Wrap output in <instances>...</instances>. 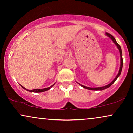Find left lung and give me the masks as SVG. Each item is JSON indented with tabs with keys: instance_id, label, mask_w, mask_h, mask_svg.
Instances as JSON below:
<instances>
[{
	"instance_id": "1",
	"label": "left lung",
	"mask_w": 133,
	"mask_h": 133,
	"mask_svg": "<svg viewBox=\"0 0 133 133\" xmlns=\"http://www.w3.org/2000/svg\"><path fill=\"white\" fill-rule=\"evenodd\" d=\"M105 34H106V35L108 36V37H109L112 40V42H113V43H114V44H115L116 46H117V48L119 49V52H120V56H121V65H120V69H119V72H118V74H117V75L116 76V77L114 78V79L113 80V81H112L110 83H109L108 85H105V86H103V87H96V88H91V87H86V86H84V85H81V84H80L79 83H78V82H77L78 84H79L80 85H81V87H82L83 88H86V89H87V90H94V91H102V90H105V89H107V88H109V87H110L111 85H112V84H113V83H114V82H115L116 80H117V79L118 77H119L120 76V75H121V72H122V66H123V59H122V50H121V46H120V45L118 44V43L117 42H116V39H115V38H114L113 36H112L111 34H110V33H108V32H106V33H105Z\"/></svg>"
}]
</instances>
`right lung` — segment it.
Wrapping results in <instances>:
<instances>
[{
    "instance_id": "right-lung-1",
    "label": "right lung",
    "mask_w": 133,
    "mask_h": 133,
    "mask_svg": "<svg viewBox=\"0 0 133 133\" xmlns=\"http://www.w3.org/2000/svg\"><path fill=\"white\" fill-rule=\"evenodd\" d=\"M55 84V83H54L53 85H51V86H50V87H48V88H42V89H34V90H27L26 88H25L24 87L22 86V85H21V86L22 87V88L23 89H25V90L28 91H30V92H44V91H48L50 90V89L51 88V87L53 86V85Z\"/></svg>"
}]
</instances>
